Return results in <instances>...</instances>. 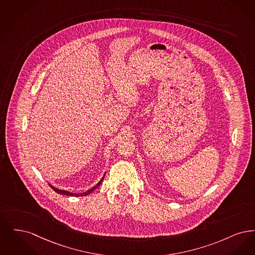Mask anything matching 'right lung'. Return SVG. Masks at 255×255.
Masks as SVG:
<instances>
[{"label":"right lung","mask_w":255,"mask_h":255,"mask_svg":"<svg viewBox=\"0 0 255 255\" xmlns=\"http://www.w3.org/2000/svg\"><path fill=\"white\" fill-rule=\"evenodd\" d=\"M104 176H105V174H104ZM103 180H104V177L100 180V182L97 185H95L93 188H90L88 191L83 192V193H72V192H69V191H67V190H63V189H58V188H54V187H52L50 184H49V186H50V188H52L54 191H56L57 193H60V194H64V195H67V196H76V197H77V196H87V195H89L90 192H92L95 188H97L99 187L100 185H101V183L103 182Z\"/></svg>","instance_id":"obj_1"}]
</instances>
